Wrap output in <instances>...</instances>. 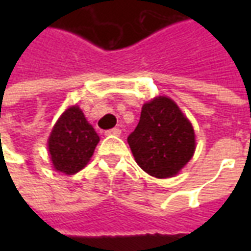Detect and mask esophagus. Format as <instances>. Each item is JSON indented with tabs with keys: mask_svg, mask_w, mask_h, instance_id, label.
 I'll list each match as a JSON object with an SVG mask.
<instances>
[{
	"mask_svg": "<svg viewBox=\"0 0 251 251\" xmlns=\"http://www.w3.org/2000/svg\"><path fill=\"white\" fill-rule=\"evenodd\" d=\"M106 136H120L121 134V129L118 127H113V129H109V130L104 131Z\"/></svg>",
	"mask_w": 251,
	"mask_h": 251,
	"instance_id": "obj_1",
	"label": "esophagus"
}]
</instances>
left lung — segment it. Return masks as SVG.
Segmentation results:
<instances>
[{
    "label": "left lung",
    "instance_id": "obj_1",
    "mask_svg": "<svg viewBox=\"0 0 251 251\" xmlns=\"http://www.w3.org/2000/svg\"><path fill=\"white\" fill-rule=\"evenodd\" d=\"M137 164L164 179L179 172L195 152V133L172 99L158 97L142 106L140 122L127 137Z\"/></svg>",
    "mask_w": 251,
    "mask_h": 251
}]
</instances>
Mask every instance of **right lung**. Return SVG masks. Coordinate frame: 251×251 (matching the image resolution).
<instances>
[{
	"label": "right lung",
	"mask_w": 251,
	"mask_h": 251,
	"mask_svg": "<svg viewBox=\"0 0 251 251\" xmlns=\"http://www.w3.org/2000/svg\"><path fill=\"white\" fill-rule=\"evenodd\" d=\"M99 142L98 134L77 106L67 109L52 129L48 149L53 167L72 175L87 165Z\"/></svg>",
	"instance_id": "1"
}]
</instances>
